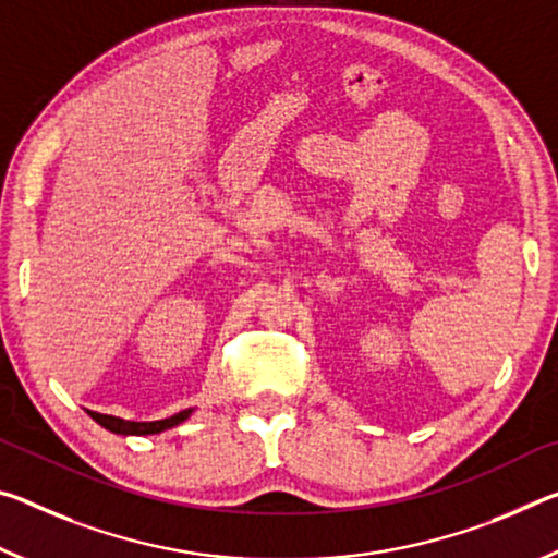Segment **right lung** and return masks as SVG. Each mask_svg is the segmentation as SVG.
Returning <instances> with one entry per match:
<instances>
[{
  "label": "right lung",
  "mask_w": 558,
  "mask_h": 558,
  "mask_svg": "<svg viewBox=\"0 0 558 558\" xmlns=\"http://www.w3.org/2000/svg\"><path fill=\"white\" fill-rule=\"evenodd\" d=\"M191 412L193 410H183L179 414H173V417L156 420V422H131V420L111 417V414H99V412H88V414H92V420L99 422L104 429L113 432V435H158V432L171 429V427H175V424H181L183 420H189Z\"/></svg>",
  "instance_id": "obj_1"
}]
</instances>
